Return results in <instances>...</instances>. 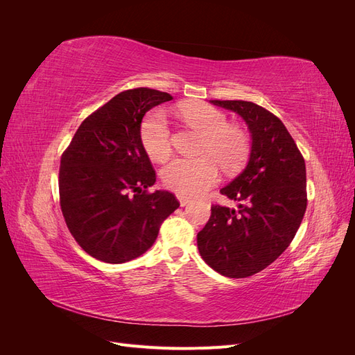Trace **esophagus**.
Wrapping results in <instances>:
<instances>
[{"label":"esophagus","instance_id":"obj_1","mask_svg":"<svg viewBox=\"0 0 355 355\" xmlns=\"http://www.w3.org/2000/svg\"><path fill=\"white\" fill-rule=\"evenodd\" d=\"M178 200H179V202H180V206H182V207H185L187 204H189V202L192 201L189 197H185V196H182V194H178Z\"/></svg>","mask_w":355,"mask_h":355}]
</instances>
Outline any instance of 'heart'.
I'll return each mask as SVG.
<instances>
[{
    "instance_id": "1",
    "label": "heart",
    "mask_w": 355,
    "mask_h": 355,
    "mask_svg": "<svg viewBox=\"0 0 355 355\" xmlns=\"http://www.w3.org/2000/svg\"><path fill=\"white\" fill-rule=\"evenodd\" d=\"M175 112L189 127L202 135L196 158L179 157L163 168V182L182 196H198L207 191L219 176V166L234 173L250 154V139L240 127L230 125L228 118L206 103H180ZM141 142L148 157L164 161L171 153V128L163 111L149 112L141 124Z\"/></svg>"
}]
</instances>
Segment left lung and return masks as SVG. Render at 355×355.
I'll use <instances>...</instances> for the list:
<instances>
[{"label": "left lung", "instance_id": "8db88e82", "mask_svg": "<svg viewBox=\"0 0 355 355\" xmlns=\"http://www.w3.org/2000/svg\"><path fill=\"white\" fill-rule=\"evenodd\" d=\"M239 114L250 132L249 161L220 194L237 209L211 206L198 235L201 257L214 271L244 278L271 265L292 243L306 210V170L284 124L245 101H210Z\"/></svg>", "mask_w": 355, "mask_h": 355}]
</instances>
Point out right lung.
Listing matches in <instances>:
<instances>
[{
  "mask_svg": "<svg viewBox=\"0 0 355 355\" xmlns=\"http://www.w3.org/2000/svg\"><path fill=\"white\" fill-rule=\"evenodd\" d=\"M171 99L145 87L121 92L85 118L62 155L63 218L75 241L96 259H136L179 207L171 192L146 191L155 184V171L141 142L145 114Z\"/></svg>",
  "mask_w": 355,
  "mask_h": 355,
  "instance_id": "right-lung-1",
  "label": "right lung"
}]
</instances>
